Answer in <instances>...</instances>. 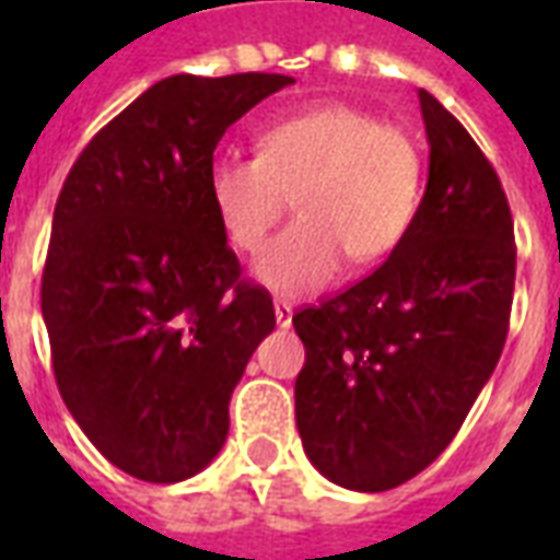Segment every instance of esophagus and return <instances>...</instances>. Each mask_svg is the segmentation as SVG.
Here are the masks:
<instances>
[{
    "label": "esophagus",
    "mask_w": 560,
    "mask_h": 560,
    "mask_svg": "<svg viewBox=\"0 0 560 560\" xmlns=\"http://www.w3.org/2000/svg\"><path fill=\"white\" fill-rule=\"evenodd\" d=\"M276 324H279L281 329H288L291 327V320H293V305L291 303H284V300H276Z\"/></svg>",
    "instance_id": "34e87169"
}]
</instances>
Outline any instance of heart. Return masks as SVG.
I'll use <instances>...</instances> for the list:
<instances>
[{
	"mask_svg": "<svg viewBox=\"0 0 560 560\" xmlns=\"http://www.w3.org/2000/svg\"><path fill=\"white\" fill-rule=\"evenodd\" d=\"M207 195L228 243L257 252L293 195L288 231L257 257L269 291H317L351 257L377 264L411 233L422 197V152L405 128L351 104H317L257 135V155H219Z\"/></svg>",
	"mask_w": 560,
	"mask_h": 560,
	"instance_id": "b5f03b06",
	"label": "heart"
}]
</instances>
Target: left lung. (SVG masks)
Instances as JSON below:
<instances>
[{"instance_id":"8db88e82","label":"left lung","mask_w":560,"mask_h":560,"mask_svg":"<svg viewBox=\"0 0 560 560\" xmlns=\"http://www.w3.org/2000/svg\"><path fill=\"white\" fill-rule=\"evenodd\" d=\"M429 183L405 243L348 291L293 315L305 345V456L353 492L417 477L456 438L501 360L516 284L513 215L465 126L420 90Z\"/></svg>"}]
</instances>
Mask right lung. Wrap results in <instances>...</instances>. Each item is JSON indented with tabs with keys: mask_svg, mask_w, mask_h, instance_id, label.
<instances>
[{
	"mask_svg": "<svg viewBox=\"0 0 560 560\" xmlns=\"http://www.w3.org/2000/svg\"><path fill=\"white\" fill-rule=\"evenodd\" d=\"M284 74H173L86 143L54 212L42 279L56 387L107 462L147 482L219 456L228 405L276 327L240 279L207 195L221 135Z\"/></svg>",
	"mask_w": 560,
	"mask_h": 560,
	"instance_id": "1",
	"label": "right lung"
}]
</instances>
